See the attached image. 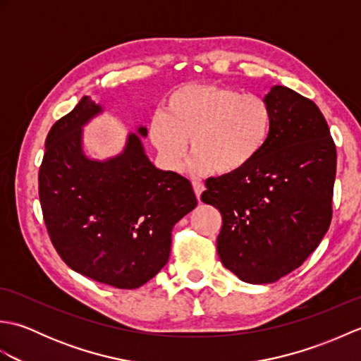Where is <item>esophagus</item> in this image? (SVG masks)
<instances>
[{
	"mask_svg": "<svg viewBox=\"0 0 361 361\" xmlns=\"http://www.w3.org/2000/svg\"><path fill=\"white\" fill-rule=\"evenodd\" d=\"M192 186H194V192H195L197 198H198V200H200V195H202V192L204 190V185H203V183H200V181H194Z\"/></svg>",
	"mask_w": 361,
	"mask_h": 361,
	"instance_id": "34e87169",
	"label": "esophagus"
}]
</instances>
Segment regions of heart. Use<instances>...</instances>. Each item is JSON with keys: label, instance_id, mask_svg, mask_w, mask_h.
I'll return each instance as SVG.
<instances>
[{"label": "heart", "instance_id": "b5f03b06", "mask_svg": "<svg viewBox=\"0 0 361 361\" xmlns=\"http://www.w3.org/2000/svg\"><path fill=\"white\" fill-rule=\"evenodd\" d=\"M273 130L265 99L212 83L173 90L164 110L153 113L149 136L164 166L183 164L190 140L195 173L229 176L242 172L264 152Z\"/></svg>", "mask_w": 361, "mask_h": 361}]
</instances>
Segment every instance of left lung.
<instances>
[{
	"label": "left lung",
	"mask_w": 361,
	"mask_h": 361,
	"mask_svg": "<svg viewBox=\"0 0 361 361\" xmlns=\"http://www.w3.org/2000/svg\"><path fill=\"white\" fill-rule=\"evenodd\" d=\"M273 130L264 152L229 176L206 180L202 202L221 212L217 252L248 283L302 265L332 220L336 150L315 102L282 85L265 94Z\"/></svg>",
	"instance_id": "left-lung-1"
}]
</instances>
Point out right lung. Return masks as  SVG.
I'll return each instance as SVG.
<instances>
[{"label":"right lung","mask_w":361,"mask_h":361,"mask_svg":"<svg viewBox=\"0 0 361 361\" xmlns=\"http://www.w3.org/2000/svg\"><path fill=\"white\" fill-rule=\"evenodd\" d=\"M105 111L91 96L59 119L44 142L38 195L52 245L66 265L116 288H137L171 255L173 225L192 211L190 181L145 153L147 128L128 133L118 155L83 149V127Z\"/></svg>","instance_id":"add662e5"}]
</instances>
